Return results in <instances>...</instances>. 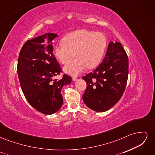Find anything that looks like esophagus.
Returning a JSON list of instances; mask_svg holds the SVG:
<instances>
[{
	"instance_id": "34e87169",
	"label": "esophagus",
	"mask_w": 155,
	"mask_h": 155,
	"mask_svg": "<svg viewBox=\"0 0 155 155\" xmlns=\"http://www.w3.org/2000/svg\"><path fill=\"white\" fill-rule=\"evenodd\" d=\"M78 80V78H75V77H73L72 78V81H76Z\"/></svg>"
}]
</instances>
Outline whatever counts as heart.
I'll return each mask as SVG.
<instances>
[{
	"label": "heart",
	"mask_w": 155,
	"mask_h": 155,
	"mask_svg": "<svg viewBox=\"0 0 155 155\" xmlns=\"http://www.w3.org/2000/svg\"><path fill=\"white\" fill-rule=\"evenodd\" d=\"M64 43H58L54 48V54L59 61L67 64L64 72L71 76H77L87 67L93 68L99 64L104 55L107 39L101 32L81 30L70 33L64 37Z\"/></svg>",
	"instance_id": "heart-1"
}]
</instances>
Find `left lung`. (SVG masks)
Segmentation results:
<instances>
[{"instance_id": "left-lung-1", "label": "left lung", "mask_w": 155, "mask_h": 155, "mask_svg": "<svg viewBox=\"0 0 155 155\" xmlns=\"http://www.w3.org/2000/svg\"><path fill=\"white\" fill-rule=\"evenodd\" d=\"M128 57L119 42L110 41L101 64L82 78L87 83L83 96L85 105L96 112H105L122 96L128 78Z\"/></svg>"}]
</instances>
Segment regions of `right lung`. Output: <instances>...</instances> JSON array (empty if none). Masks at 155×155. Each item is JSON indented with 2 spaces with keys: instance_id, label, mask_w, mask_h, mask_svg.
Listing matches in <instances>:
<instances>
[{
  "instance_id": "1",
  "label": "right lung",
  "mask_w": 155,
  "mask_h": 155,
  "mask_svg": "<svg viewBox=\"0 0 155 155\" xmlns=\"http://www.w3.org/2000/svg\"><path fill=\"white\" fill-rule=\"evenodd\" d=\"M57 36L48 33L27 41L18 59L17 73L23 94L35 109L47 115L61 108V88L72 81L65 74L60 80L54 79L61 72L53 54V40Z\"/></svg>"
}]
</instances>
